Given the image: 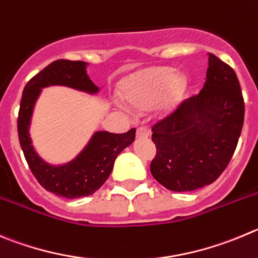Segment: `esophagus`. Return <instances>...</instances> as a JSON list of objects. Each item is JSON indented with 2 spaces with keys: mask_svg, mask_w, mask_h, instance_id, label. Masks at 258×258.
<instances>
[{
  "mask_svg": "<svg viewBox=\"0 0 258 258\" xmlns=\"http://www.w3.org/2000/svg\"><path fill=\"white\" fill-rule=\"evenodd\" d=\"M150 136V130L148 127H139L136 131V137L137 139H146V137Z\"/></svg>",
  "mask_w": 258,
  "mask_h": 258,
  "instance_id": "obj_1",
  "label": "esophagus"
}]
</instances>
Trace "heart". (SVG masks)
<instances>
[{
  "label": "heart",
  "instance_id": "b5f03b06",
  "mask_svg": "<svg viewBox=\"0 0 258 258\" xmlns=\"http://www.w3.org/2000/svg\"><path fill=\"white\" fill-rule=\"evenodd\" d=\"M187 88L186 75L173 67H148L124 79L121 94L131 108L145 110L154 105L156 114L167 117L183 100Z\"/></svg>",
  "mask_w": 258,
  "mask_h": 258
}]
</instances>
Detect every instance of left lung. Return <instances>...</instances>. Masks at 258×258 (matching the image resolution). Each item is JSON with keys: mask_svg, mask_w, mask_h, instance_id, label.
<instances>
[{"mask_svg": "<svg viewBox=\"0 0 258 258\" xmlns=\"http://www.w3.org/2000/svg\"><path fill=\"white\" fill-rule=\"evenodd\" d=\"M200 94L153 127V177L165 188L189 192L211 184L229 164L242 132L244 102L234 70L209 53Z\"/></svg>", "mask_w": 258, "mask_h": 258, "instance_id": "left-lung-1", "label": "left lung"}]
</instances>
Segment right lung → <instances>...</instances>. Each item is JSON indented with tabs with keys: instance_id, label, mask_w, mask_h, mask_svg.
Returning a JSON list of instances; mask_svg holds the SVG:
<instances>
[{
	"instance_id": "add662e5",
	"label": "right lung",
	"mask_w": 258,
	"mask_h": 258,
	"mask_svg": "<svg viewBox=\"0 0 258 258\" xmlns=\"http://www.w3.org/2000/svg\"><path fill=\"white\" fill-rule=\"evenodd\" d=\"M88 64L69 59L48 64L26 84L19 110V140L31 173L47 191L67 199L90 196L99 189L109 177L118 154L134 143L136 134L135 128L126 134L95 131L80 153L63 164H50L38 154L30 137V126L42 89L66 86L95 95L100 90L89 78Z\"/></svg>"
}]
</instances>
